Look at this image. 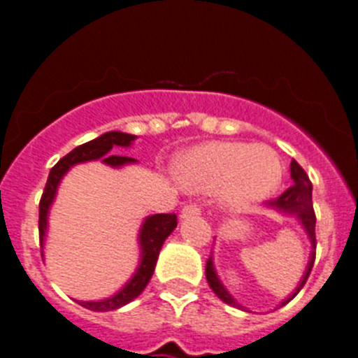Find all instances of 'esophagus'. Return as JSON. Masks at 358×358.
<instances>
[{
	"instance_id": "esophagus-1",
	"label": "esophagus",
	"mask_w": 358,
	"mask_h": 358,
	"mask_svg": "<svg viewBox=\"0 0 358 358\" xmlns=\"http://www.w3.org/2000/svg\"><path fill=\"white\" fill-rule=\"evenodd\" d=\"M197 215H201V208L199 206H185L181 210V218H189V217H197Z\"/></svg>"
}]
</instances>
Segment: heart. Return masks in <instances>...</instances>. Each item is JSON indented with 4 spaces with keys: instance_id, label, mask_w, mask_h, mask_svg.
Instances as JSON below:
<instances>
[{
    "instance_id": "obj_1",
    "label": "heart",
    "mask_w": 358,
    "mask_h": 358,
    "mask_svg": "<svg viewBox=\"0 0 358 358\" xmlns=\"http://www.w3.org/2000/svg\"><path fill=\"white\" fill-rule=\"evenodd\" d=\"M177 181L195 194H213L233 211L265 201L280 188L283 164L265 145L210 141L185 152L176 164Z\"/></svg>"
}]
</instances>
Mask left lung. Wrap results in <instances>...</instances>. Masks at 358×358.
Listing matches in <instances>:
<instances>
[{"mask_svg": "<svg viewBox=\"0 0 358 358\" xmlns=\"http://www.w3.org/2000/svg\"><path fill=\"white\" fill-rule=\"evenodd\" d=\"M290 177H292L294 185L290 186L289 189H285L280 197L274 199V201H267L265 204H267L268 210H274L278 211V213L290 215V217L297 218V222L301 224L305 233L308 235L310 243H312V251H310L308 265H306V271L305 274H303L301 281H299V285L296 287V290H294L287 299H283V301L280 303V306L287 305V303H289L292 297H296V294L303 289V285H305L306 280H308L310 276V271L314 267L315 260V213L314 206H312V182H310L305 170H303L301 166L297 164V161L294 159L292 163H290ZM206 280L208 283H210L211 290H213L224 303H227V305L231 306H236V308L245 310L238 301H236L235 297L227 292V289L222 285L220 278L217 276V271H215L213 265V255H211L206 262ZM245 312H249V310H245Z\"/></svg>", "mask_w": 358, "mask_h": 358, "instance_id": "obj_1", "label": "left lung"}]
</instances>
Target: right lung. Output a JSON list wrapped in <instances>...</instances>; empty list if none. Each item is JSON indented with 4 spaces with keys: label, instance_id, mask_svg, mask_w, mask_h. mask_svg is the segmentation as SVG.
Wrapping results in <instances>:
<instances>
[{
    "label": "right lung",
    "instance_id": "1",
    "mask_svg": "<svg viewBox=\"0 0 358 358\" xmlns=\"http://www.w3.org/2000/svg\"><path fill=\"white\" fill-rule=\"evenodd\" d=\"M136 140V136L127 134V132L110 131L106 134L98 136L94 140L87 141V143L80 145V147L73 148L68 156L62 157L59 163L50 170L48 181L44 186L43 197L39 202V238L41 248H44V238H46V231H48V213L52 208L53 201H55L57 188L61 185L62 177L69 172L71 166L78 163H87V161L102 159V163L109 164L113 169H120L125 164L136 163V159L127 156H118L115 152H120V148L131 147L132 141ZM177 227V217L173 213H157L150 215L143 220L138 235V242H140V264L136 273L132 274L131 280L115 294V296L107 297V299H100V301H77L80 303L84 308H90L93 312H109V310H116L120 306L127 305L132 299L140 296L148 285L154 268H156L157 256H159L161 248H163L164 240L169 238L170 233ZM43 252V251H41Z\"/></svg>",
    "mask_w": 358,
    "mask_h": 358
}]
</instances>
